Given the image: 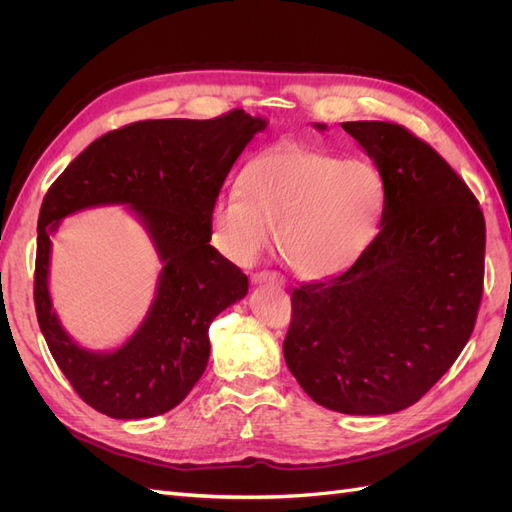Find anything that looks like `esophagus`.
Returning <instances> with one entry per match:
<instances>
[{"instance_id": "esophagus-1", "label": "esophagus", "mask_w": 512, "mask_h": 512, "mask_svg": "<svg viewBox=\"0 0 512 512\" xmlns=\"http://www.w3.org/2000/svg\"><path fill=\"white\" fill-rule=\"evenodd\" d=\"M252 284L260 286V284H273V286H284V277H280L273 271H260L252 275Z\"/></svg>"}]
</instances>
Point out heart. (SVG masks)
Masks as SVG:
<instances>
[{"mask_svg":"<svg viewBox=\"0 0 512 512\" xmlns=\"http://www.w3.org/2000/svg\"><path fill=\"white\" fill-rule=\"evenodd\" d=\"M384 196L380 170L365 158L275 149L243 168L241 192L213 200L211 235L226 258L252 265L275 232L290 271L322 280L354 265L374 241Z\"/></svg>","mask_w":512,"mask_h":512,"instance_id":"heart-1","label":"heart"}]
</instances>
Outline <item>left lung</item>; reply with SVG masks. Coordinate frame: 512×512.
<instances>
[{
  "mask_svg": "<svg viewBox=\"0 0 512 512\" xmlns=\"http://www.w3.org/2000/svg\"><path fill=\"white\" fill-rule=\"evenodd\" d=\"M342 128L384 179L380 230L348 271L292 290L284 359L316 404L393 414L468 344L483 297L485 218L466 181L404 126Z\"/></svg>",
  "mask_w": 512,
  "mask_h": 512,
  "instance_id": "8db88e82",
  "label": "left lung"
}]
</instances>
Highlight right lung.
<instances>
[{"label": "right lung", "instance_id": "right-lung-1", "mask_svg": "<svg viewBox=\"0 0 512 512\" xmlns=\"http://www.w3.org/2000/svg\"><path fill=\"white\" fill-rule=\"evenodd\" d=\"M267 119H151L91 143L44 196L34 301L55 363L85 404L134 421L179 406L209 363V324L247 294V275L211 241V205L245 145ZM126 204L163 262L146 320L119 349L89 351L60 324L48 292L50 235L79 210Z\"/></svg>", "mask_w": 512, "mask_h": 512}]
</instances>
